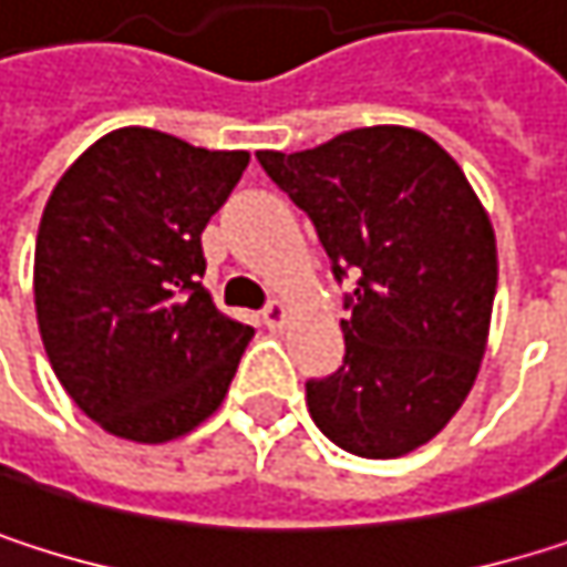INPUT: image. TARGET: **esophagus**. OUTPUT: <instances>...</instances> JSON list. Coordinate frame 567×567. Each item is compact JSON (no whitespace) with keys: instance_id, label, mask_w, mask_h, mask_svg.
I'll return each instance as SVG.
<instances>
[{"instance_id":"obj_1","label":"esophagus","mask_w":567,"mask_h":567,"mask_svg":"<svg viewBox=\"0 0 567 567\" xmlns=\"http://www.w3.org/2000/svg\"><path fill=\"white\" fill-rule=\"evenodd\" d=\"M262 321H266L272 331L285 328V321H288V305H285V301H269V305L262 308Z\"/></svg>"}]
</instances>
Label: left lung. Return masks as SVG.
<instances>
[{
  "mask_svg": "<svg viewBox=\"0 0 567 567\" xmlns=\"http://www.w3.org/2000/svg\"><path fill=\"white\" fill-rule=\"evenodd\" d=\"M311 219L344 295V361L305 384L308 413L341 450L394 460L463 406L486 354L496 236L460 164L410 127H358L298 151H259Z\"/></svg>",
  "mask_w": 567,
  "mask_h": 567,
  "instance_id": "8db88e82",
  "label": "left lung"
}]
</instances>
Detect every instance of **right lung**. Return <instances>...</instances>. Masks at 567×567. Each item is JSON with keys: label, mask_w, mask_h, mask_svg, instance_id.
Segmentation results:
<instances>
[{"label": "right lung", "mask_w": 567, "mask_h": 567, "mask_svg": "<svg viewBox=\"0 0 567 567\" xmlns=\"http://www.w3.org/2000/svg\"><path fill=\"white\" fill-rule=\"evenodd\" d=\"M249 167L151 127L91 144L35 239V311L68 396L107 433L167 443L229 391L252 328L203 288V229Z\"/></svg>", "instance_id": "obj_1"}]
</instances>
